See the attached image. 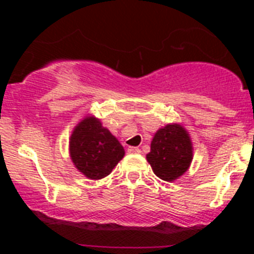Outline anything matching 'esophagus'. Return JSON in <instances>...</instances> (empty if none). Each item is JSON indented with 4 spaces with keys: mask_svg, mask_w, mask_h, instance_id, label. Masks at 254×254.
<instances>
[{
    "mask_svg": "<svg viewBox=\"0 0 254 254\" xmlns=\"http://www.w3.org/2000/svg\"><path fill=\"white\" fill-rule=\"evenodd\" d=\"M127 151H129V153H134V154H138V153H141V150H139L138 147H134V146L129 147V149H127Z\"/></svg>",
    "mask_w": 254,
    "mask_h": 254,
    "instance_id": "34e87169",
    "label": "esophagus"
}]
</instances>
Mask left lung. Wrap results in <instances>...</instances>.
Here are the masks:
<instances>
[{"label":"left lung","instance_id":"1","mask_svg":"<svg viewBox=\"0 0 254 254\" xmlns=\"http://www.w3.org/2000/svg\"><path fill=\"white\" fill-rule=\"evenodd\" d=\"M192 153L189 131L181 124H167L153 137L146 159L157 177L162 181L174 182L189 170Z\"/></svg>","mask_w":254,"mask_h":254}]
</instances>
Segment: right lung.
I'll list each match as a JSON object with an SVG mask.
<instances>
[{
	"instance_id": "obj_1",
	"label": "right lung",
	"mask_w": 254,
	"mask_h": 254,
	"mask_svg": "<svg viewBox=\"0 0 254 254\" xmlns=\"http://www.w3.org/2000/svg\"><path fill=\"white\" fill-rule=\"evenodd\" d=\"M124 155L123 145L95 116H85L73 127L69 157L88 179L97 181L109 175Z\"/></svg>"
}]
</instances>
